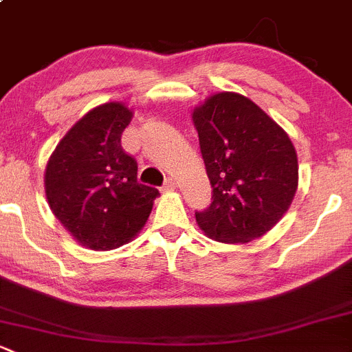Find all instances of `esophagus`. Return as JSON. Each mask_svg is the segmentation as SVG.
Here are the masks:
<instances>
[{"instance_id": "obj_1", "label": "esophagus", "mask_w": 352, "mask_h": 352, "mask_svg": "<svg viewBox=\"0 0 352 352\" xmlns=\"http://www.w3.org/2000/svg\"><path fill=\"white\" fill-rule=\"evenodd\" d=\"M175 187H177L175 179H172V177H168V179H166L165 184H164V190H172V188H175Z\"/></svg>"}]
</instances>
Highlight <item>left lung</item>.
<instances>
[{
    "instance_id": "1",
    "label": "left lung",
    "mask_w": 352,
    "mask_h": 352,
    "mask_svg": "<svg viewBox=\"0 0 352 352\" xmlns=\"http://www.w3.org/2000/svg\"><path fill=\"white\" fill-rule=\"evenodd\" d=\"M212 199L195 219L209 238L248 243L268 232L290 207L298 184L290 138L263 109L219 92L194 111Z\"/></svg>"
}]
</instances>
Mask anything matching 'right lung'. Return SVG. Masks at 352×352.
<instances>
[{"label":"right lung","mask_w":352,"mask_h":352,"mask_svg":"<svg viewBox=\"0 0 352 352\" xmlns=\"http://www.w3.org/2000/svg\"><path fill=\"white\" fill-rule=\"evenodd\" d=\"M133 113L120 102L89 111L62 138L45 172L52 212L82 246L120 248L146 223L158 190L140 184L121 146Z\"/></svg>","instance_id":"1"}]
</instances>
